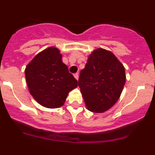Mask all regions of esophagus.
<instances>
[{
  "label": "esophagus",
  "mask_w": 155,
  "mask_h": 155,
  "mask_svg": "<svg viewBox=\"0 0 155 155\" xmlns=\"http://www.w3.org/2000/svg\"><path fill=\"white\" fill-rule=\"evenodd\" d=\"M74 77L75 78V80H78V79H79V74H78V73L74 74Z\"/></svg>",
  "instance_id": "1"
}]
</instances>
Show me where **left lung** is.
<instances>
[{"label":"left lung","mask_w":155,"mask_h":155,"mask_svg":"<svg viewBox=\"0 0 155 155\" xmlns=\"http://www.w3.org/2000/svg\"><path fill=\"white\" fill-rule=\"evenodd\" d=\"M125 80L124 67L114 53L101 48L92 52L79 77L87 110L103 113L110 109L119 99Z\"/></svg>","instance_id":"1"}]
</instances>
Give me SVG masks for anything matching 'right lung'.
<instances>
[{
	"label": "right lung",
	"instance_id": "obj_1",
	"mask_svg": "<svg viewBox=\"0 0 155 155\" xmlns=\"http://www.w3.org/2000/svg\"><path fill=\"white\" fill-rule=\"evenodd\" d=\"M25 76L31 95L40 105L49 109L63 106L69 91L78 86L55 47L38 53L26 67Z\"/></svg>",
	"mask_w": 155,
	"mask_h": 155
}]
</instances>
